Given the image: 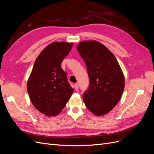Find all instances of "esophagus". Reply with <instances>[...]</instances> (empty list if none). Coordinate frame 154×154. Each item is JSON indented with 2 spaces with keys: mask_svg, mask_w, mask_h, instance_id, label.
<instances>
[{
  "mask_svg": "<svg viewBox=\"0 0 154 154\" xmlns=\"http://www.w3.org/2000/svg\"><path fill=\"white\" fill-rule=\"evenodd\" d=\"M74 88H75V90H78V84L77 83H76L75 84H74Z\"/></svg>",
  "mask_w": 154,
  "mask_h": 154,
  "instance_id": "34e87169",
  "label": "esophagus"
}]
</instances>
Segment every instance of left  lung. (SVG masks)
Segmentation results:
<instances>
[{"mask_svg": "<svg viewBox=\"0 0 154 154\" xmlns=\"http://www.w3.org/2000/svg\"><path fill=\"white\" fill-rule=\"evenodd\" d=\"M77 50L86 64L89 86L83 101L93 114H107L117 105L125 88V78L114 54L97 41H83Z\"/></svg>", "mask_w": 154, "mask_h": 154, "instance_id": "obj_1", "label": "left lung"}]
</instances>
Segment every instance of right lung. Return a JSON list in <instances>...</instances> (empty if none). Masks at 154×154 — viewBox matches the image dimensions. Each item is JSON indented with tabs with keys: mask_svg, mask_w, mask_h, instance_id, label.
I'll return each mask as SVG.
<instances>
[{
	"mask_svg": "<svg viewBox=\"0 0 154 154\" xmlns=\"http://www.w3.org/2000/svg\"><path fill=\"white\" fill-rule=\"evenodd\" d=\"M72 45V43L53 42L35 60L27 89L32 105L45 116L61 112L73 93L67 73L61 68L62 61Z\"/></svg>",
	"mask_w": 154,
	"mask_h": 154,
	"instance_id": "right-lung-1",
	"label": "right lung"
}]
</instances>
